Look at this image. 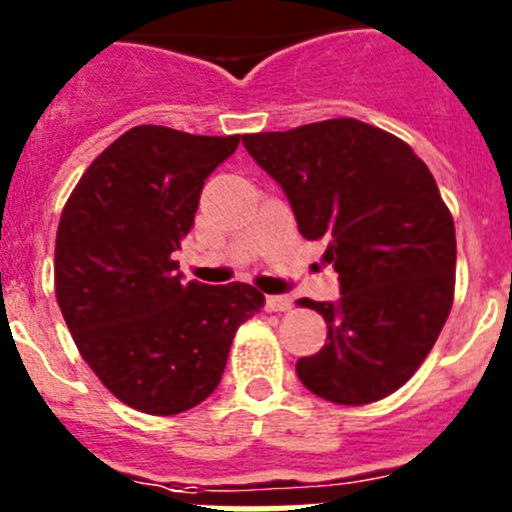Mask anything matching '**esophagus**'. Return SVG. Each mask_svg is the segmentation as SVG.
Instances as JSON below:
<instances>
[{
	"instance_id": "34e87169",
	"label": "esophagus",
	"mask_w": 512,
	"mask_h": 512,
	"mask_svg": "<svg viewBox=\"0 0 512 512\" xmlns=\"http://www.w3.org/2000/svg\"><path fill=\"white\" fill-rule=\"evenodd\" d=\"M266 310H269V312H287V310H292V297H287V295H269V297H266Z\"/></svg>"
}]
</instances>
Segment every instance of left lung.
Here are the masks:
<instances>
[{"label": "left lung", "instance_id": "left-lung-1", "mask_svg": "<svg viewBox=\"0 0 512 512\" xmlns=\"http://www.w3.org/2000/svg\"><path fill=\"white\" fill-rule=\"evenodd\" d=\"M243 146L284 189L307 241H328L341 282L318 310L328 338L297 361L312 395L369 405L408 382L454 302V217L436 179L405 140L354 120L243 135Z\"/></svg>", "mask_w": 512, "mask_h": 512}]
</instances>
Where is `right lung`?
I'll list each match as a JSON object with an SVG mask.
<instances>
[{
    "mask_svg": "<svg viewBox=\"0 0 512 512\" xmlns=\"http://www.w3.org/2000/svg\"><path fill=\"white\" fill-rule=\"evenodd\" d=\"M241 135L161 125L122 133L61 212L56 300L79 354L120 402L176 415L215 392L235 330L264 307L251 284L182 282L179 261L205 179Z\"/></svg>",
    "mask_w": 512,
    "mask_h": 512,
    "instance_id": "add662e5",
    "label": "right lung"
}]
</instances>
